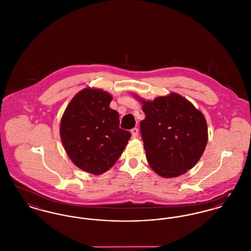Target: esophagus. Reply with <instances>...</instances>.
Returning <instances> with one entry per match:
<instances>
[{
	"label": "esophagus",
	"instance_id": "obj_1",
	"mask_svg": "<svg viewBox=\"0 0 251 251\" xmlns=\"http://www.w3.org/2000/svg\"><path fill=\"white\" fill-rule=\"evenodd\" d=\"M131 133H132L133 138H136L138 136V129L137 128H133V129L131 130Z\"/></svg>",
	"mask_w": 251,
	"mask_h": 251
}]
</instances>
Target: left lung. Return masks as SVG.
<instances>
[{"instance_id":"obj_1","label":"left lung","mask_w":251,"mask_h":251,"mask_svg":"<svg viewBox=\"0 0 251 251\" xmlns=\"http://www.w3.org/2000/svg\"><path fill=\"white\" fill-rule=\"evenodd\" d=\"M142 103L145 119L140 123L150 167L161 177L186 174L201 158L207 143V125L203 113L177 93Z\"/></svg>"}]
</instances>
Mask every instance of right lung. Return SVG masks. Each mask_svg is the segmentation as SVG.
Masks as SVG:
<instances>
[{"label": "right lung", "instance_id": "1", "mask_svg": "<svg viewBox=\"0 0 251 251\" xmlns=\"http://www.w3.org/2000/svg\"><path fill=\"white\" fill-rule=\"evenodd\" d=\"M112 95L86 87L67 105L59 125L63 148L80 170L102 175L123 152L132 134L119 128V115L109 106Z\"/></svg>", "mask_w": 251, "mask_h": 251}]
</instances>
